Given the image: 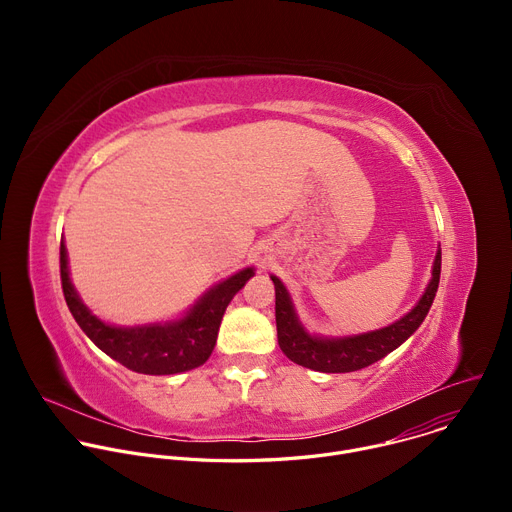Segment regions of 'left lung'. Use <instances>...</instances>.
<instances>
[{"label":"left lung","instance_id":"left-lung-1","mask_svg":"<svg viewBox=\"0 0 512 512\" xmlns=\"http://www.w3.org/2000/svg\"><path fill=\"white\" fill-rule=\"evenodd\" d=\"M440 273L442 249H437L425 294L409 314L381 330L342 338H322L308 334L296 316L285 285L275 275H271L275 285V324L279 348L289 360L320 373H352L369 367V364L381 360L397 346H401L421 326L433 304L437 285H440Z\"/></svg>","mask_w":512,"mask_h":512}]
</instances>
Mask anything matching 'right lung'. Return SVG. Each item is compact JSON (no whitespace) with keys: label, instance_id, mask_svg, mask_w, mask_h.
<instances>
[{"label":"right lung","instance_id":"add662e5","mask_svg":"<svg viewBox=\"0 0 512 512\" xmlns=\"http://www.w3.org/2000/svg\"><path fill=\"white\" fill-rule=\"evenodd\" d=\"M253 275V267H247L214 285L176 322L121 328L105 324L81 302L70 283L66 247L60 241V281L72 318L105 354L141 375H176L204 364L216 344L227 306Z\"/></svg>","mask_w":512,"mask_h":512}]
</instances>
